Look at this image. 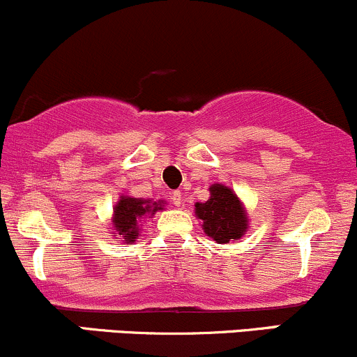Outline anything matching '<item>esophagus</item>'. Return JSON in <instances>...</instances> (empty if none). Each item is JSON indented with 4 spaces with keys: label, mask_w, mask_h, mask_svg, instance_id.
Wrapping results in <instances>:
<instances>
[{
    "label": "esophagus",
    "mask_w": 357,
    "mask_h": 357,
    "mask_svg": "<svg viewBox=\"0 0 357 357\" xmlns=\"http://www.w3.org/2000/svg\"><path fill=\"white\" fill-rule=\"evenodd\" d=\"M171 202H173L174 206H181V202H183V196L179 191H173L171 192Z\"/></svg>",
    "instance_id": "obj_1"
}]
</instances>
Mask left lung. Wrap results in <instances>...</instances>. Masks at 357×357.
<instances>
[{"mask_svg": "<svg viewBox=\"0 0 357 357\" xmlns=\"http://www.w3.org/2000/svg\"><path fill=\"white\" fill-rule=\"evenodd\" d=\"M195 215L202 220L204 233L216 243L236 241L248 231V215L243 202L227 184H211L210 199L196 203Z\"/></svg>", "mask_w": 357, "mask_h": 357, "instance_id": "1", "label": "left lung"}]
</instances>
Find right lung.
Returning <instances> with one entry per match:
<instances>
[{
	"label": "right lung",
	"instance_id": "obj_1",
	"mask_svg": "<svg viewBox=\"0 0 357 357\" xmlns=\"http://www.w3.org/2000/svg\"><path fill=\"white\" fill-rule=\"evenodd\" d=\"M166 206L165 199L153 202L151 198H134L129 195L119 196V202L114 204L112 218H110V230L114 238L130 245L137 240L141 233L142 220L153 218L158 211H162Z\"/></svg>",
	"mask_w": 357,
	"mask_h": 357
}]
</instances>
